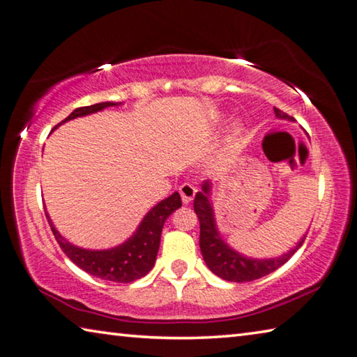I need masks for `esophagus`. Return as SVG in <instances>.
Here are the masks:
<instances>
[{
    "instance_id": "1",
    "label": "esophagus",
    "mask_w": 357,
    "mask_h": 357,
    "mask_svg": "<svg viewBox=\"0 0 357 357\" xmlns=\"http://www.w3.org/2000/svg\"><path fill=\"white\" fill-rule=\"evenodd\" d=\"M195 194H197V188L194 184L184 183L183 185H179V195H181V199H183V203H185V205L194 200Z\"/></svg>"
}]
</instances>
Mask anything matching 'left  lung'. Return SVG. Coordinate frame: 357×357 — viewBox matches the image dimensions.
Here are the masks:
<instances>
[{
  "instance_id": "left-lung-1",
  "label": "left lung",
  "mask_w": 357,
  "mask_h": 357,
  "mask_svg": "<svg viewBox=\"0 0 357 357\" xmlns=\"http://www.w3.org/2000/svg\"><path fill=\"white\" fill-rule=\"evenodd\" d=\"M275 114L281 119H289V116H287L284 111L278 109V107H275ZM208 195L209 184L205 183L203 184V192H197L195 195L194 211L200 220L202 256L205 259L208 268L211 270L214 275H218L219 278L235 282L259 280L262 278V276L271 273V271H275L276 268H280L281 265H284L287 260L294 256V252L303 245L305 236L302 241H298V245L294 248L292 251L276 259L254 260L240 256L238 252L230 250V248L220 240L216 225H214L213 208L209 205Z\"/></svg>"
}]
</instances>
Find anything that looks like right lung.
Returning a JSON list of instances; mask_svg holds the SVG:
<instances>
[{
  "label": "right lung",
  "mask_w": 357,
  "mask_h": 357,
  "mask_svg": "<svg viewBox=\"0 0 357 357\" xmlns=\"http://www.w3.org/2000/svg\"><path fill=\"white\" fill-rule=\"evenodd\" d=\"M114 105L116 103H111V101H105V103L77 107V109L73 111L65 121H61V123L71 121V119L75 117L92 114V112L101 111L107 106ZM59 126H55L54 128ZM179 206L181 197L178 192H174L173 195H169L168 199L162 200L157 206L152 208L151 211L146 214L143 222L139 224L137 234H135L132 238L123 243V245L112 248V250L107 251H87L70 245V243L56 231L52 220L49 219L47 214L46 218L49 220V225L50 229H52V234L56 243H59L61 248V251H63L79 268H82L84 271H87V273L106 281L132 282L135 280H139L141 276L148 275L151 268L154 267L158 246H160L163 224H165L169 214L176 211Z\"/></svg>",
  "instance_id": "1"
}]
</instances>
